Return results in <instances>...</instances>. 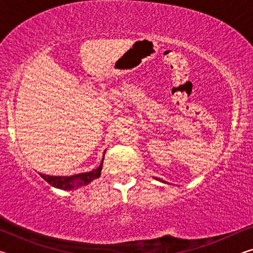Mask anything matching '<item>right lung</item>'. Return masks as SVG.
<instances>
[{"label":"right lung","mask_w":253,"mask_h":253,"mask_svg":"<svg viewBox=\"0 0 253 253\" xmlns=\"http://www.w3.org/2000/svg\"><path fill=\"white\" fill-rule=\"evenodd\" d=\"M104 161V158H102ZM102 161L100 163L99 168L96 169H92L91 172H85L77 175H71V176H51V175L41 174L40 176L48 182L50 185H52L57 188H61L65 191H71L77 190V188L90 183L93 179H96L100 176L101 169H102Z\"/></svg>","instance_id":"right-lung-1"}]
</instances>
